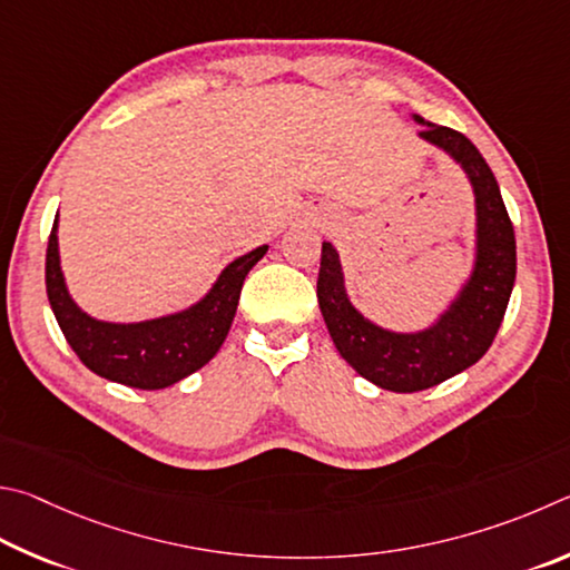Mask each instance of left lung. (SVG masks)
I'll use <instances>...</instances> for the list:
<instances>
[{
  "instance_id": "1",
  "label": "left lung",
  "mask_w": 570,
  "mask_h": 570,
  "mask_svg": "<svg viewBox=\"0 0 570 570\" xmlns=\"http://www.w3.org/2000/svg\"><path fill=\"white\" fill-rule=\"evenodd\" d=\"M411 117L423 127L417 137L451 157L473 189L471 267L461 287L421 331H391L351 303L333 243H323L317 273V303L337 353L357 375L391 393L425 391L481 361L515 283L513 225L491 167L465 135L425 122L421 115Z\"/></svg>"
}]
</instances>
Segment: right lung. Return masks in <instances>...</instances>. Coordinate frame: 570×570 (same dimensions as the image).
Returning a JSON list of instances; mask_svg holds the SVG:
<instances>
[{
  "label": "right lung",
  "mask_w": 570,
  "mask_h": 570,
  "mask_svg": "<svg viewBox=\"0 0 570 570\" xmlns=\"http://www.w3.org/2000/svg\"><path fill=\"white\" fill-rule=\"evenodd\" d=\"M57 229L59 215L47 245V297L69 347L99 377L139 391H163L213 361L233 325L247 273L267 253L263 245L233 259L209 291L183 311L115 323L85 313L69 295Z\"/></svg>",
  "instance_id": "add662e5"
}]
</instances>
